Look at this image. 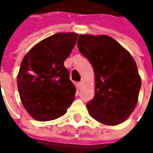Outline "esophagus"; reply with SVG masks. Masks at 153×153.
<instances>
[{
    "label": "esophagus",
    "instance_id": "obj_1",
    "mask_svg": "<svg viewBox=\"0 0 153 153\" xmlns=\"http://www.w3.org/2000/svg\"><path fill=\"white\" fill-rule=\"evenodd\" d=\"M82 82H77V88H82Z\"/></svg>",
    "mask_w": 153,
    "mask_h": 153
}]
</instances>
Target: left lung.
<instances>
[{"instance_id":"obj_1","label":"left lung","mask_w":153,"mask_h":153,"mask_svg":"<svg viewBox=\"0 0 153 153\" xmlns=\"http://www.w3.org/2000/svg\"><path fill=\"white\" fill-rule=\"evenodd\" d=\"M77 47L95 75L94 96L87 104L89 115L105 125L124 122L136 106L141 86L134 59L105 35H80Z\"/></svg>"}]
</instances>
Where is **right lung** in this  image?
Instances as JSON below:
<instances>
[{"mask_svg": "<svg viewBox=\"0 0 153 153\" xmlns=\"http://www.w3.org/2000/svg\"><path fill=\"white\" fill-rule=\"evenodd\" d=\"M78 34L57 33L35 45L21 62L17 84L21 101L36 120L51 121L65 115L76 94L64 62Z\"/></svg>", "mask_w": 153, "mask_h": 153, "instance_id": "right-lung-1", "label": "right lung"}]
</instances>
